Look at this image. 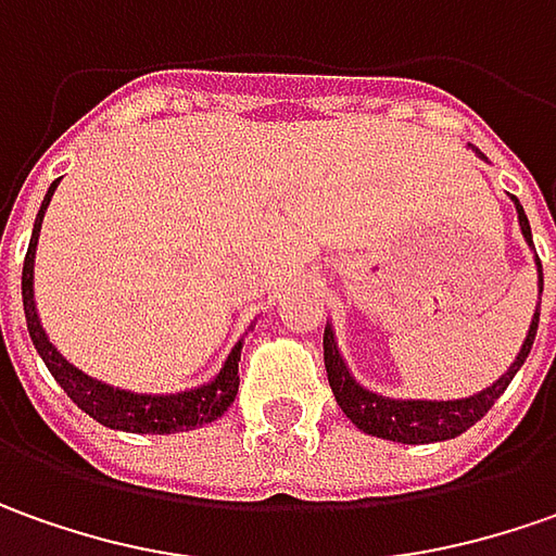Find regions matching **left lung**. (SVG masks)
Returning a JSON list of instances; mask_svg holds the SVG:
<instances>
[{"label": "left lung", "instance_id": "1", "mask_svg": "<svg viewBox=\"0 0 556 556\" xmlns=\"http://www.w3.org/2000/svg\"><path fill=\"white\" fill-rule=\"evenodd\" d=\"M510 200L517 205V220H520L523 240L532 245V230H529L527 212H523V205H520L517 197H510ZM535 267H539V304H542L545 277H542V261H539V255H535ZM535 332H539V307L532 314L527 341H523L517 359L510 363V369L498 381H492L486 391L473 393V396H462V400H393V396H381V393L363 388L354 375H351V369H348L341 351H338L332 326H326V336H323V359H326V372H329V384H332L338 406H341V412L354 421L359 431L381 437V440L415 446V443L452 440V437L468 431L470 425H477L495 406V400L507 391V384L514 381V375L520 372V366L527 363L529 351H532V341H535Z\"/></svg>", "mask_w": 556, "mask_h": 556}]
</instances>
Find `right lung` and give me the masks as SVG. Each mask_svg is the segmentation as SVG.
<instances>
[{
  "instance_id": "1",
  "label": "right lung",
  "mask_w": 556,
  "mask_h": 556,
  "mask_svg": "<svg viewBox=\"0 0 556 556\" xmlns=\"http://www.w3.org/2000/svg\"><path fill=\"white\" fill-rule=\"evenodd\" d=\"M61 178L51 184L46 200L39 205V215L33 224V237H29L27 258H24V277H21V295H24V314H27V332L36 344V351L42 356V363L49 366L54 381L64 388L70 400L79 409L91 415L94 421H101L104 428L128 433H175V431H193L208 421L220 418L227 406L237 400L240 391V354L242 341L233 344V351L227 354L220 372L205 381L200 388H190L181 393H135L113 388L106 381L91 378L83 369H76L67 356L61 354L46 336L39 314H36V301H33V258H36V242H39V230H42V218L49 208L54 187Z\"/></svg>"
}]
</instances>
